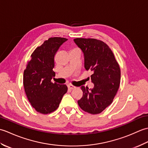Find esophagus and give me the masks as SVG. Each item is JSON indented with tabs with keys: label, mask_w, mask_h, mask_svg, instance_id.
<instances>
[{
	"label": "esophagus",
	"mask_w": 148,
	"mask_h": 148,
	"mask_svg": "<svg viewBox=\"0 0 148 148\" xmlns=\"http://www.w3.org/2000/svg\"><path fill=\"white\" fill-rule=\"evenodd\" d=\"M68 88H69V89H70V90H73L76 87H75L74 86H73V85H72L71 84H68Z\"/></svg>",
	"instance_id": "1"
}]
</instances>
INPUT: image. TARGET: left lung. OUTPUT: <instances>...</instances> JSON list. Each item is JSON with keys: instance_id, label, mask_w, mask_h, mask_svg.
<instances>
[{"instance_id": "obj_1", "label": "left lung", "mask_w": 148, "mask_h": 148, "mask_svg": "<svg viewBox=\"0 0 148 148\" xmlns=\"http://www.w3.org/2000/svg\"><path fill=\"white\" fill-rule=\"evenodd\" d=\"M76 45L82 50L84 68L91 71L92 89L82 86V98L77 101L84 111L99 114L112 102L120 83V68L112 51L102 40L76 38Z\"/></svg>"}]
</instances>
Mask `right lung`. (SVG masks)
I'll return each mask as SVG.
<instances>
[{"mask_svg":"<svg viewBox=\"0 0 148 148\" xmlns=\"http://www.w3.org/2000/svg\"><path fill=\"white\" fill-rule=\"evenodd\" d=\"M67 39L51 37L37 47L31 55L23 72V86L28 100L37 112L49 114L58 108L63 96L67 92L65 84L53 83L55 56Z\"/></svg>","mask_w":148,"mask_h":148,"instance_id":"obj_1","label":"right lung"}]
</instances>
